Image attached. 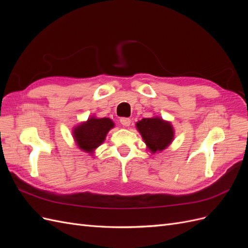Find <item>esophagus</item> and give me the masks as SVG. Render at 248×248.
Masks as SVG:
<instances>
[{"label": "esophagus", "instance_id": "34e87169", "mask_svg": "<svg viewBox=\"0 0 248 248\" xmlns=\"http://www.w3.org/2000/svg\"><path fill=\"white\" fill-rule=\"evenodd\" d=\"M130 122H131V120L129 118L123 117V118L120 119V123H121L123 126H126V127L130 125Z\"/></svg>", "mask_w": 248, "mask_h": 248}]
</instances>
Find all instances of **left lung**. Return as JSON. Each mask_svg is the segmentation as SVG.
I'll return each mask as SVG.
<instances>
[{"mask_svg":"<svg viewBox=\"0 0 248 248\" xmlns=\"http://www.w3.org/2000/svg\"><path fill=\"white\" fill-rule=\"evenodd\" d=\"M137 127L149 149L154 153L166 149L174 138V130L169 122L160 118H147L137 123Z\"/></svg>","mask_w":248,"mask_h":248,"instance_id":"1","label":"left lung"}]
</instances>
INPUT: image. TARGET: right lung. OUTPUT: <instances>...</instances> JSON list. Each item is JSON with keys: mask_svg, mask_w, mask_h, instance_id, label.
Wrapping results in <instances>:
<instances>
[{"mask_svg": "<svg viewBox=\"0 0 248 248\" xmlns=\"http://www.w3.org/2000/svg\"><path fill=\"white\" fill-rule=\"evenodd\" d=\"M112 127L114 123L108 118H91L74 129V139L80 149L91 152L102 144L107 133Z\"/></svg>", "mask_w": 248, "mask_h": 248, "instance_id": "obj_1", "label": "right lung"}]
</instances>
